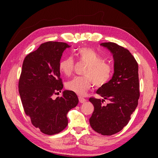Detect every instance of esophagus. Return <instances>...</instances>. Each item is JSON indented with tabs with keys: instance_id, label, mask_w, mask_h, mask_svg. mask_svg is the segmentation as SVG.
Masks as SVG:
<instances>
[{
	"instance_id": "esophagus-1",
	"label": "esophagus",
	"mask_w": 158,
	"mask_h": 158,
	"mask_svg": "<svg viewBox=\"0 0 158 158\" xmlns=\"http://www.w3.org/2000/svg\"><path fill=\"white\" fill-rule=\"evenodd\" d=\"M79 100L80 103H84L86 102V99L83 98V97H79Z\"/></svg>"
}]
</instances>
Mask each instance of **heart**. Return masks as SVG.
<instances>
[{"label":"heart","mask_w":158,"mask_h":158,"mask_svg":"<svg viewBox=\"0 0 158 158\" xmlns=\"http://www.w3.org/2000/svg\"><path fill=\"white\" fill-rule=\"evenodd\" d=\"M76 56L81 62L87 64L83 73L85 76L75 77L66 83V88L80 96L85 95L91 88L93 83L95 85L102 86L109 81L113 73V69L109 64L103 60L94 49L82 48L76 52ZM74 68V60L72 57H67L60 61V71L69 76Z\"/></svg>","instance_id":"1"}]
</instances>
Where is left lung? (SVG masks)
Wrapping results in <instances>:
<instances>
[{
  "label": "left lung",
  "instance_id": "8db88e82",
  "mask_svg": "<svg viewBox=\"0 0 158 158\" xmlns=\"http://www.w3.org/2000/svg\"><path fill=\"white\" fill-rule=\"evenodd\" d=\"M102 47L112 53L114 73L112 79L96 91L104 99L90 98L94 110L89 118L90 126L102 135L110 136L128 123L140 96L139 66L128 50L115 43H102ZM108 99L110 102L103 106Z\"/></svg>",
  "mask_w": 158,
  "mask_h": 158
}]
</instances>
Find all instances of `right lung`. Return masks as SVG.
Returning <instances> with one entry per match:
<instances>
[{"mask_svg": "<svg viewBox=\"0 0 158 158\" xmlns=\"http://www.w3.org/2000/svg\"><path fill=\"white\" fill-rule=\"evenodd\" d=\"M66 43L49 41L26 56L19 80V93L25 113L41 132L53 135L68 125L66 115L79 102L77 94L64 90L62 97L53 94L63 88L59 64Z\"/></svg>", "mask_w": 158, "mask_h": 158, "instance_id": "right-lung-1", "label": "right lung"}]
</instances>
